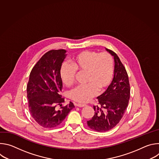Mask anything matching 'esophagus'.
<instances>
[{
  "label": "esophagus",
  "mask_w": 159,
  "mask_h": 159,
  "mask_svg": "<svg viewBox=\"0 0 159 159\" xmlns=\"http://www.w3.org/2000/svg\"><path fill=\"white\" fill-rule=\"evenodd\" d=\"M75 105L78 107H84V106H86L85 104H82V103H78V104H76Z\"/></svg>",
  "instance_id": "34e87169"
}]
</instances>
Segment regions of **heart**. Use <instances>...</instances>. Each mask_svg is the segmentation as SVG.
<instances>
[{"label": "heart", "mask_w": 159, "mask_h": 159, "mask_svg": "<svg viewBox=\"0 0 159 159\" xmlns=\"http://www.w3.org/2000/svg\"><path fill=\"white\" fill-rule=\"evenodd\" d=\"M71 65L63 63L60 76L66 86L72 85L75 79L76 71L85 72V84L71 90L70 98L75 101L84 102L93 98L98 92L107 87L112 79L114 61L107 52L99 53L95 51L85 50L72 57Z\"/></svg>", "instance_id": "1"}]
</instances>
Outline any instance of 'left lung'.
<instances>
[{"mask_svg":"<svg viewBox=\"0 0 159 159\" xmlns=\"http://www.w3.org/2000/svg\"><path fill=\"white\" fill-rule=\"evenodd\" d=\"M115 59L114 78L106 91L98 96V105L94 106V115L87 121L93 130L105 132L115 127L123 116L130 97V86L125 67L114 52L107 49Z\"/></svg>","mask_w":159,"mask_h":159,"instance_id":"obj_1","label":"left lung"}]
</instances>
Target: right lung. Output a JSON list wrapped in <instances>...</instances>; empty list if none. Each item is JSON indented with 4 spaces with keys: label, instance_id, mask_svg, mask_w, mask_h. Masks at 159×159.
I'll use <instances>...</instances> for the list:
<instances>
[{
    "label": "right lung",
    "instance_id": "right-lung-1",
    "mask_svg": "<svg viewBox=\"0 0 159 159\" xmlns=\"http://www.w3.org/2000/svg\"><path fill=\"white\" fill-rule=\"evenodd\" d=\"M66 50H52L44 53L31 70L27 85V98L31 115L45 128L58 126L75 107L73 102L62 106L60 95L63 84L60 76Z\"/></svg>",
    "mask_w": 159,
    "mask_h": 159
}]
</instances>
